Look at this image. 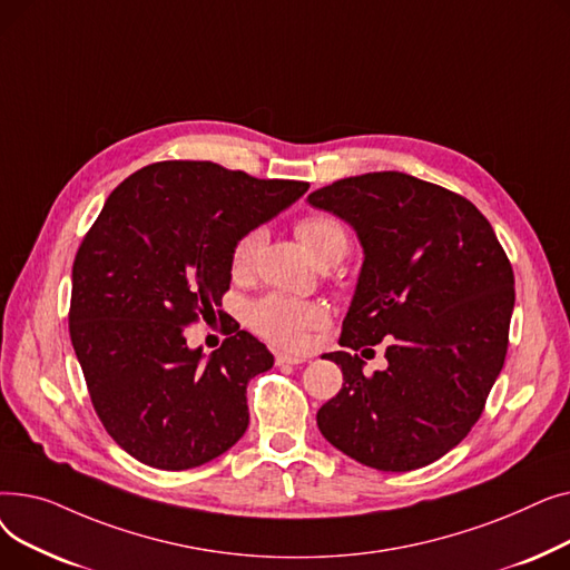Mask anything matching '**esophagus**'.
I'll list each match as a JSON object with an SVG mask.
<instances>
[{
	"mask_svg": "<svg viewBox=\"0 0 570 570\" xmlns=\"http://www.w3.org/2000/svg\"><path fill=\"white\" fill-rule=\"evenodd\" d=\"M275 363H277V365H303L305 357L288 355V353H277V355H275Z\"/></svg>",
	"mask_w": 570,
	"mask_h": 570,
	"instance_id": "1",
	"label": "esophagus"
}]
</instances>
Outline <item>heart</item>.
<instances>
[{
	"mask_svg": "<svg viewBox=\"0 0 570 570\" xmlns=\"http://www.w3.org/2000/svg\"><path fill=\"white\" fill-rule=\"evenodd\" d=\"M295 235L301 237L305 249L321 263L333 265L342 261L348 252L346 226L327 213H314L295 222ZM263 228H252L239 235L230 249V273L245 277L252 273L256 254L263 245ZM327 321L325 309L318 303L295 301V297L269 293L256 301L249 309V325L254 333L269 344L301 351L309 342V333L318 331Z\"/></svg>",
	"mask_w": 570,
	"mask_h": 570,
	"instance_id": "heart-1",
	"label": "heart"
}]
</instances>
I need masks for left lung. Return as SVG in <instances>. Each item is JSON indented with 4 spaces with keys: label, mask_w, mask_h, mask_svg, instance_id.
I'll list each match as a JSON object with an SVG mask.
<instances>
[{
    "label": "left lung",
    "mask_w": 570,
    "mask_h": 570,
    "mask_svg": "<svg viewBox=\"0 0 570 570\" xmlns=\"http://www.w3.org/2000/svg\"><path fill=\"white\" fill-rule=\"evenodd\" d=\"M309 203L346 219L365 249L344 348L325 353L344 383L318 430L365 466H428L471 432L503 367L511 261L471 200L406 173L337 179ZM381 341L389 370L367 377L360 353Z\"/></svg>",
    "instance_id": "8db88e82"
}]
</instances>
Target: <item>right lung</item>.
Wrapping results in <instances>:
<instances>
[{"label":"right lung","instance_id":"add662e5","mask_svg":"<svg viewBox=\"0 0 570 570\" xmlns=\"http://www.w3.org/2000/svg\"><path fill=\"white\" fill-rule=\"evenodd\" d=\"M307 189L213 161H159L117 185L85 233L69 335L101 425L138 462L194 469L245 434L247 383L273 353L228 323L203 361L185 327L222 318L233 243Z\"/></svg>","mask_w":570,"mask_h":570}]
</instances>
